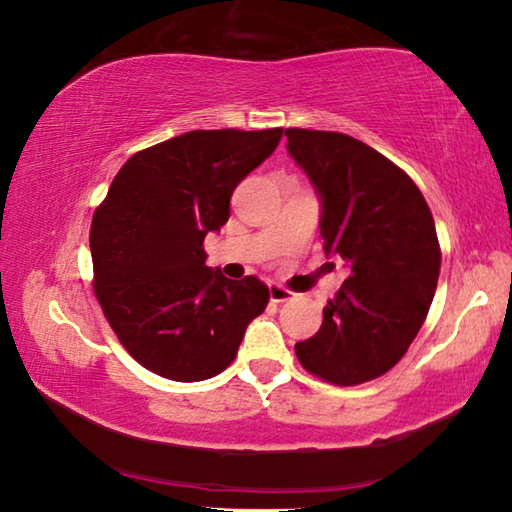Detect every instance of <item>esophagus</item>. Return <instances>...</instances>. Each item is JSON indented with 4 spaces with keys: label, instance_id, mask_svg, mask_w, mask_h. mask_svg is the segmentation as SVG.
<instances>
[{
    "label": "esophagus",
    "instance_id": "34e87169",
    "mask_svg": "<svg viewBox=\"0 0 512 512\" xmlns=\"http://www.w3.org/2000/svg\"><path fill=\"white\" fill-rule=\"evenodd\" d=\"M268 293H271V302H287L291 300L296 293L289 291L287 287H282V284H268Z\"/></svg>",
    "mask_w": 512,
    "mask_h": 512
}]
</instances>
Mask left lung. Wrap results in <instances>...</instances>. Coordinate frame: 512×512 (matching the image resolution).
<instances>
[{
	"label": "left lung",
	"instance_id": "8db88e82",
	"mask_svg": "<svg viewBox=\"0 0 512 512\" xmlns=\"http://www.w3.org/2000/svg\"><path fill=\"white\" fill-rule=\"evenodd\" d=\"M284 135L320 198L325 255L350 268L318 332L296 343L298 361L329 384L357 386L391 370L427 318L440 273L436 223L418 185L372 146L307 128Z\"/></svg>",
	"mask_w": 512,
	"mask_h": 512
}]
</instances>
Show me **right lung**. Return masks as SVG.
Segmentation results:
<instances>
[{"label":"right lung","mask_w":512,"mask_h":512,"mask_svg":"<svg viewBox=\"0 0 512 512\" xmlns=\"http://www.w3.org/2000/svg\"><path fill=\"white\" fill-rule=\"evenodd\" d=\"M280 137L282 128L171 137L128 158L94 212V293L119 343L155 375H219L266 309V284L205 266L203 239L228 221L235 187Z\"/></svg>","instance_id":"obj_1"}]
</instances>
